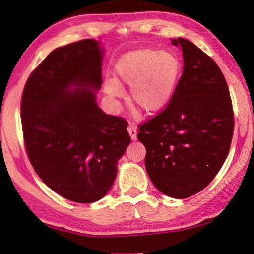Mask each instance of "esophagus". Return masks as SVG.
Masks as SVG:
<instances>
[{"mask_svg": "<svg viewBox=\"0 0 254 254\" xmlns=\"http://www.w3.org/2000/svg\"><path fill=\"white\" fill-rule=\"evenodd\" d=\"M127 132H128V134H130L131 140H132V141H135V140H136V134H137L135 126H133V124H128Z\"/></svg>", "mask_w": 254, "mask_h": 254, "instance_id": "1", "label": "esophagus"}]
</instances>
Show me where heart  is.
<instances>
[{"label": "heart", "instance_id": "heart-1", "mask_svg": "<svg viewBox=\"0 0 254 254\" xmlns=\"http://www.w3.org/2000/svg\"><path fill=\"white\" fill-rule=\"evenodd\" d=\"M115 80L104 84L109 100L121 97L120 85L130 86L128 101L134 109L154 114L168 105L177 85L180 63L174 53L143 48L128 51L115 65Z\"/></svg>", "mask_w": 254, "mask_h": 254}]
</instances>
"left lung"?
Returning <instances> with one entry per match:
<instances>
[{
    "instance_id": "1",
    "label": "left lung",
    "mask_w": 254,
    "mask_h": 254,
    "mask_svg": "<svg viewBox=\"0 0 254 254\" xmlns=\"http://www.w3.org/2000/svg\"><path fill=\"white\" fill-rule=\"evenodd\" d=\"M184 69L169 104L143 123L145 169L162 194L188 198L212 182L229 153L234 128L229 87L216 63L184 38Z\"/></svg>"
}]
</instances>
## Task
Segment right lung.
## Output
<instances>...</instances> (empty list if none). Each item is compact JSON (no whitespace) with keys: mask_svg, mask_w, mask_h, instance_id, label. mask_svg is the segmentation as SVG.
<instances>
[{"mask_svg":"<svg viewBox=\"0 0 254 254\" xmlns=\"http://www.w3.org/2000/svg\"><path fill=\"white\" fill-rule=\"evenodd\" d=\"M104 48L85 39L55 49L25 84L21 120L29 160L47 186L76 203L104 197L131 137L97 105Z\"/></svg>","mask_w":254,"mask_h":254,"instance_id":"1","label":"right lung"}]
</instances>
